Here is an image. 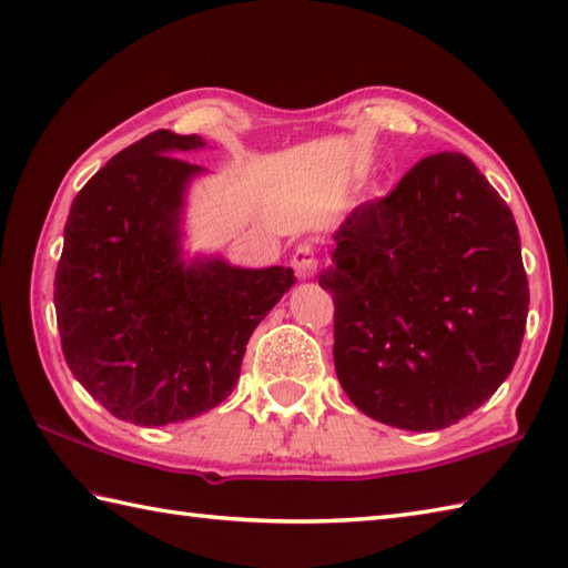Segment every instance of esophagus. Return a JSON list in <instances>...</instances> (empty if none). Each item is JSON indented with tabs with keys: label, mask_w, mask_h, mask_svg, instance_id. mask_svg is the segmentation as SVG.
Masks as SVG:
<instances>
[{
	"label": "esophagus",
	"mask_w": 568,
	"mask_h": 568,
	"mask_svg": "<svg viewBox=\"0 0 568 568\" xmlns=\"http://www.w3.org/2000/svg\"><path fill=\"white\" fill-rule=\"evenodd\" d=\"M292 267L296 272L298 280H311L318 272V260H316V252L311 245H301L294 257H292Z\"/></svg>",
	"instance_id": "34e87169"
}]
</instances>
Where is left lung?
Wrapping results in <instances>:
<instances>
[{
	"instance_id": "1",
	"label": "left lung",
	"mask_w": 568,
	"mask_h": 568,
	"mask_svg": "<svg viewBox=\"0 0 568 568\" xmlns=\"http://www.w3.org/2000/svg\"><path fill=\"white\" fill-rule=\"evenodd\" d=\"M333 363L369 419L436 432L488 402L523 345L529 286L513 211L468 156L422 159L333 233Z\"/></svg>"
}]
</instances>
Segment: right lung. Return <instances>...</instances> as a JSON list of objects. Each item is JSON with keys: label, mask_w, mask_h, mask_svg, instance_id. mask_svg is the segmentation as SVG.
<instances>
[{"label": "right lung", "mask_w": 568, "mask_h": 568, "mask_svg": "<svg viewBox=\"0 0 568 568\" xmlns=\"http://www.w3.org/2000/svg\"><path fill=\"white\" fill-rule=\"evenodd\" d=\"M199 134L152 132L122 149L71 205L55 318L73 377L122 422L166 426L217 407L252 331L294 286L292 267L191 254L186 199L205 169L176 159Z\"/></svg>", "instance_id": "obj_1"}]
</instances>
